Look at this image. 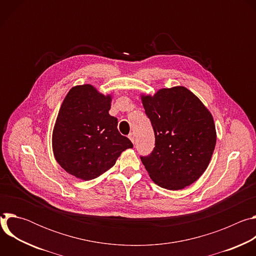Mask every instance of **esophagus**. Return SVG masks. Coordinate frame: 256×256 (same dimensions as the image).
Returning <instances> with one entry per match:
<instances>
[{
	"label": "esophagus",
	"instance_id": "esophagus-1",
	"mask_svg": "<svg viewBox=\"0 0 256 256\" xmlns=\"http://www.w3.org/2000/svg\"><path fill=\"white\" fill-rule=\"evenodd\" d=\"M136 136H134V132H130V134H128V138H130V140H132V144H134V140H136V138H134Z\"/></svg>",
	"mask_w": 256,
	"mask_h": 256
}]
</instances>
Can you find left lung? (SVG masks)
Segmentation results:
<instances>
[{"label": "left lung", "mask_w": 256, "mask_h": 256, "mask_svg": "<svg viewBox=\"0 0 256 256\" xmlns=\"http://www.w3.org/2000/svg\"><path fill=\"white\" fill-rule=\"evenodd\" d=\"M155 134V148L140 160L159 186L178 190L196 181L206 169L216 136L212 114L184 87L142 96Z\"/></svg>", "instance_id": "obj_1"}]
</instances>
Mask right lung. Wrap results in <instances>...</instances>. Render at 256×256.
I'll return each instance as SVG.
<instances>
[{
	"label": "right lung",
	"mask_w": 256,
	"mask_h": 256,
	"mask_svg": "<svg viewBox=\"0 0 256 256\" xmlns=\"http://www.w3.org/2000/svg\"><path fill=\"white\" fill-rule=\"evenodd\" d=\"M110 95L91 85L72 87L66 94L54 124L52 149L58 163L70 174L91 180L110 169L122 152L134 146L118 130L109 114Z\"/></svg>",
	"instance_id": "add662e5"
}]
</instances>
